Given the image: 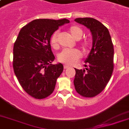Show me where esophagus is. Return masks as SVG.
Wrapping results in <instances>:
<instances>
[{
	"label": "esophagus",
	"mask_w": 129,
	"mask_h": 129,
	"mask_svg": "<svg viewBox=\"0 0 129 129\" xmlns=\"http://www.w3.org/2000/svg\"><path fill=\"white\" fill-rule=\"evenodd\" d=\"M69 66H68V65H64V66H63V68H64V69H68V68H69Z\"/></svg>",
	"instance_id": "obj_1"
}]
</instances>
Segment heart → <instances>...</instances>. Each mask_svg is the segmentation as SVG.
<instances>
[{
  "mask_svg": "<svg viewBox=\"0 0 129 129\" xmlns=\"http://www.w3.org/2000/svg\"><path fill=\"white\" fill-rule=\"evenodd\" d=\"M69 31L72 36L76 40L80 39L82 36V30L78 26H72L69 29ZM58 31H55L51 36L50 43L53 48H58ZM82 45L83 47L86 48L88 46V43L87 41H84ZM80 57L81 53L80 51L78 49H63L58 55L59 61L68 65L75 64Z\"/></svg>",
  "mask_w": 129,
  "mask_h": 129,
  "instance_id": "heart-1",
  "label": "heart"
}]
</instances>
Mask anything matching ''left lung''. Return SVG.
Segmentation results:
<instances>
[{
    "label": "left lung",
    "instance_id": "1",
    "mask_svg": "<svg viewBox=\"0 0 129 129\" xmlns=\"http://www.w3.org/2000/svg\"><path fill=\"white\" fill-rule=\"evenodd\" d=\"M76 22L90 29L92 47L84 65L85 69L75 68V89L81 96L91 98L104 90L112 76L114 48L108 29L93 18H77Z\"/></svg>",
    "mask_w": 129,
    "mask_h": 129
}]
</instances>
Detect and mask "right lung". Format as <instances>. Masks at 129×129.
<instances>
[{"mask_svg":"<svg viewBox=\"0 0 129 129\" xmlns=\"http://www.w3.org/2000/svg\"><path fill=\"white\" fill-rule=\"evenodd\" d=\"M70 23L66 19L33 20L21 29L13 47V69L25 92L37 99L49 96L63 70L55 59L50 38L59 27Z\"/></svg>","mask_w":129,"mask_h":129,"instance_id":"1","label":"right lung"}]
</instances>
